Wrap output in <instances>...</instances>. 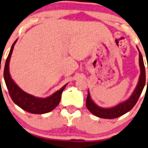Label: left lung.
Listing matches in <instances>:
<instances>
[{"label": "left lung", "instance_id": "obj_1", "mask_svg": "<svg viewBox=\"0 0 148 148\" xmlns=\"http://www.w3.org/2000/svg\"><path fill=\"white\" fill-rule=\"evenodd\" d=\"M138 48V47H137ZM139 51V49H138ZM139 66L141 73H140L139 79L138 82L136 86L135 89H134L133 92L132 93L130 97L121 103H119L116 106H114L112 108H101L95 104L92 101V99L90 97V94L88 90V95L86 97V106L88 108V110L90 111L92 114L95 116L101 117L104 119H114L119 116H122L126 113L129 112L132 108L135 105L136 102L138 100L140 95L142 92L144 87L145 85V80H146V74H145V68L144 64L143 57L141 55V52L139 51ZM148 69V67H147ZM148 84V79H147Z\"/></svg>", "mask_w": 148, "mask_h": 148}]
</instances>
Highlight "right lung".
I'll return each mask as SVG.
<instances>
[{
    "label": "right lung",
    "mask_w": 148,
    "mask_h": 148,
    "mask_svg": "<svg viewBox=\"0 0 148 148\" xmlns=\"http://www.w3.org/2000/svg\"><path fill=\"white\" fill-rule=\"evenodd\" d=\"M16 41L17 40L11 47L10 51L9 53L7 61L5 63L4 71H3L5 84L7 86L11 99L16 105L28 113L43 114L50 112L51 110H53L59 104L62 93L68 84L63 86L58 91L47 98L35 97L34 95L25 92L20 87H18V86L13 81L10 74V61Z\"/></svg>",
    "instance_id": "1"
}]
</instances>
